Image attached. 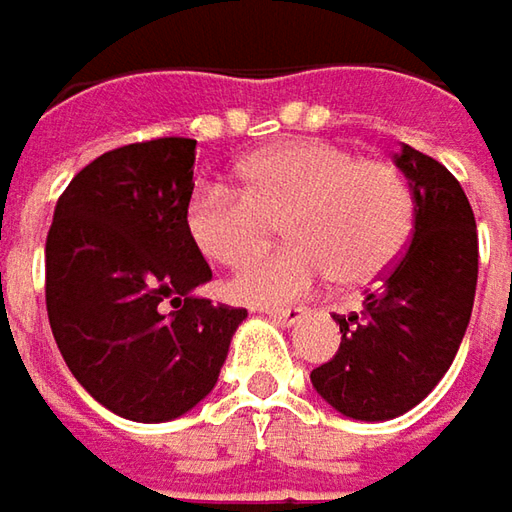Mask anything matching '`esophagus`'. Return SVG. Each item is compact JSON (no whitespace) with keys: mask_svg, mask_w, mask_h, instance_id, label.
<instances>
[{"mask_svg":"<svg viewBox=\"0 0 512 512\" xmlns=\"http://www.w3.org/2000/svg\"><path fill=\"white\" fill-rule=\"evenodd\" d=\"M273 321H279V324H284V327H296L298 321L307 315V310L304 307H287V310H264Z\"/></svg>","mask_w":512,"mask_h":512,"instance_id":"1","label":"esophagus"}]
</instances>
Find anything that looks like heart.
<instances>
[{"label": "heart", "instance_id": "1", "mask_svg": "<svg viewBox=\"0 0 512 512\" xmlns=\"http://www.w3.org/2000/svg\"><path fill=\"white\" fill-rule=\"evenodd\" d=\"M236 174L239 191L197 185L185 225L202 256L225 267L262 253L281 225L290 245L228 281L242 304H290L329 276L341 287L372 284L400 259L414 228L406 174L332 140H284L248 157Z\"/></svg>", "mask_w": 512, "mask_h": 512}]
</instances>
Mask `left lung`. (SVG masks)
Returning <instances> with one entry per match:
<instances>
[{
	"mask_svg": "<svg viewBox=\"0 0 512 512\" xmlns=\"http://www.w3.org/2000/svg\"><path fill=\"white\" fill-rule=\"evenodd\" d=\"M394 166L414 191L411 245L363 310L335 315L341 346L310 375L329 406L363 423L406 414L440 383L465 338L479 273L476 219L454 174L406 143Z\"/></svg>",
	"mask_w": 512,
	"mask_h": 512,
	"instance_id": "1",
	"label": "left lung"
}]
</instances>
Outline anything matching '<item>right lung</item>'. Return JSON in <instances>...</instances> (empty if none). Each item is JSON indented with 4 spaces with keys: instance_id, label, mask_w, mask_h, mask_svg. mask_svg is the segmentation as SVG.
I'll list each match as a JSON object with an SVG mask.
<instances>
[{
    "instance_id": "right-lung-1",
    "label": "right lung",
    "mask_w": 512,
    "mask_h": 512,
    "mask_svg": "<svg viewBox=\"0 0 512 512\" xmlns=\"http://www.w3.org/2000/svg\"><path fill=\"white\" fill-rule=\"evenodd\" d=\"M194 157L191 137L101 154L58 197L47 233L58 352L101 406L135 423H166L205 400L248 318L194 296L211 281L185 225Z\"/></svg>"
}]
</instances>
